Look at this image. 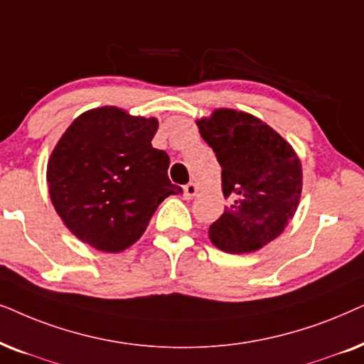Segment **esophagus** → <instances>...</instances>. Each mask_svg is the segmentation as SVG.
Returning a JSON list of instances; mask_svg holds the SVG:
<instances>
[{"label":"esophagus","instance_id":"esophagus-1","mask_svg":"<svg viewBox=\"0 0 364 364\" xmlns=\"http://www.w3.org/2000/svg\"><path fill=\"white\" fill-rule=\"evenodd\" d=\"M183 195H185L186 200H191L193 196H196L198 193V186L195 185V183H188V185H185V188H183Z\"/></svg>","mask_w":364,"mask_h":364}]
</instances>
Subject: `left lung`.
Wrapping results in <instances>:
<instances>
[{"mask_svg":"<svg viewBox=\"0 0 364 364\" xmlns=\"http://www.w3.org/2000/svg\"><path fill=\"white\" fill-rule=\"evenodd\" d=\"M215 151L230 206L210 226V240L226 253L243 255L273 241L296 211L301 163L268 124L235 109H216L198 121Z\"/></svg>","mask_w":364,"mask_h":364,"instance_id":"8db88e82","label":"left lung"}]
</instances>
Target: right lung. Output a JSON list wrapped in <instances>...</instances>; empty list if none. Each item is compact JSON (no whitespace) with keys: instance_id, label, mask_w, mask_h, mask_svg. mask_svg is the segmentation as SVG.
Instances as JSON below:
<instances>
[{"instance_id":"1","label":"right lung","mask_w":364,"mask_h":364,"mask_svg":"<svg viewBox=\"0 0 364 364\" xmlns=\"http://www.w3.org/2000/svg\"><path fill=\"white\" fill-rule=\"evenodd\" d=\"M158 121L114 106L73 121L48 163L58 215L76 238L118 253L141 238L153 213L183 190L168 178L169 156L151 146Z\"/></svg>"}]
</instances>
